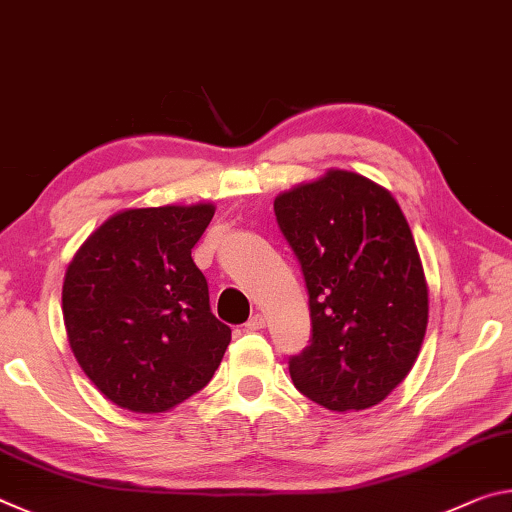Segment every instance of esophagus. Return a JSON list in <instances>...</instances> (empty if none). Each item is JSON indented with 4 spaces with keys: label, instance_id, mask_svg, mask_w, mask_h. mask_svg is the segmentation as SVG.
Here are the masks:
<instances>
[{
    "label": "esophagus",
    "instance_id": "1",
    "mask_svg": "<svg viewBox=\"0 0 512 512\" xmlns=\"http://www.w3.org/2000/svg\"><path fill=\"white\" fill-rule=\"evenodd\" d=\"M245 326H247V331H261L263 326H265V315L263 313H254V315L249 317Z\"/></svg>",
    "mask_w": 512,
    "mask_h": 512
}]
</instances>
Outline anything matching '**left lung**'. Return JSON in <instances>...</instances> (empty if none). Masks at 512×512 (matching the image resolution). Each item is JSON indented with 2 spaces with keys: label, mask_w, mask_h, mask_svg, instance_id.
<instances>
[{
  "label": "left lung",
  "mask_w": 512,
  "mask_h": 512,
  "mask_svg": "<svg viewBox=\"0 0 512 512\" xmlns=\"http://www.w3.org/2000/svg\"><path fill=\"white\" fill-rule=\"evenodd\" d=\"M308 288L313 338L290 358L295 388L335 413L365 410L413 370L429 324V286L397 199L331 167L274 199Z\"/></svg>",
  "instance_id": "1"
}]
</instances>
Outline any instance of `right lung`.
Listing matches in <instances>:
<instances>
[{
	"instance_id": "1",
	"label": "right lung",
	"mask_w": 512,
	"mask_h": 512,
	"mask_svg": "<svg viewBox=\"0 0 512 512\" xmlns=\"http://www.w3.org/2000/svg\"><path fill=\"white\" fill-rule=\"evenodd\" d=\"M213 201L124 208L67 265L63 322L81 370L131 413H165L213 379L231 329L211 313L192 247Z\"/></svg>"
}]
</instances>
